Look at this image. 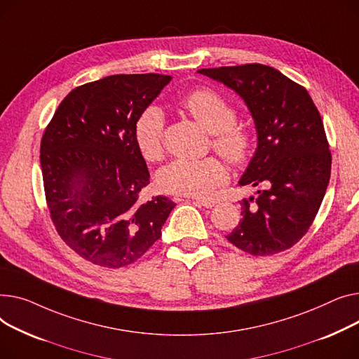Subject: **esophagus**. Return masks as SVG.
<instances>
[{
  "mask_svg": "<svg viewBox=\"0 0 359 359\" xmlns=\"http://www.w3.org/2000/svg\"><path fill=\"white\" fill-rule=\"evenodd\" d=\"M193 201L197 203L198 205L205 207V208H212V207H215L216 203H217V201L213 200V198H193Z\"/></svg>",
  "mask_w": 359,
  "mask_h": 359,
  "instance_id": "1",
  "label": "esophagus"
}]
</instances>
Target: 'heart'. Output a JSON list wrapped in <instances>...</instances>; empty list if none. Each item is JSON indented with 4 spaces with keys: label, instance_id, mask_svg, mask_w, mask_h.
<instances>
[{
    "label": "heart",
    "instance_id": "heart-1",
    "mask_svg": "<svg viewBox=\"0 0 359 359\" xmlns=\"http://www.w3.org/2000/svg\"><path fill=\"white\" fill-rule=\"evenodd\" d=\"M181 109L212 133V146L233 166H245L254 152V135L238 123V110L227 97L213 88H197L180 101ZM165 114L149 105L136 118L133 140L142 158L156 162L163 155ZM227 180L224 163L216 156L175 159L158 172L166 193L187 197H207Z\"/></svg>",
    "mask_w": 359,
    "mask_h": 359
}]
</instances>
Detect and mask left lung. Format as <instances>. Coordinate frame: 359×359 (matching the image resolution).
<instances>
[{"label": "left lung", "instance_id": "1", "mask_svg": "<svg viewBox=\"0 0 359 359\" xmlns=\"http://www.w3.org/2000/svg\"><path fill=\"white\" fill-rule=\"evenodd\" d=\"M248 104L258 147L241 185L259 187L241 201L242 222L226 238L254 257L296 245L310 229L330 180L332 155L320 113L307 90L261 63L198 69Z\"/></svg>", "mask_w": 359, "mask_h": 359}]
</instances>
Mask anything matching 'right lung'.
Returning <instances> with one entry per match:
<instances>
[{"label": "right lung", "instance_id": "right-lung-1", "mask_svg": "<svg viewBox=\"0 0 359 359\" xmlns=\"http://www.w3.org/2000/svg\"><path fill=\"white\" fill-rule=\"evenodd\" d=\"M172 78L121 74L83 83L59 104L40 142L50 219L60 239L97 266L136 262L162 235L175 203H142L149 171L133 140L137 116Z\"/></svg>", "mask_w": 359, "mask_h": 359}]
</instances>
